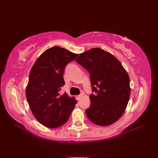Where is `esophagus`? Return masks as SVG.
<instances>
[{"label": "esophagus", "mask_w": 158, "mask_h": 158, "mask_svg": "<svg viewBox=\"0 0 158 158\" xmlns=\"http://www.w3.org/2000/svg\"><path fill=\"white\" fill-rule=\"evenodd\" d=\"M83 96V93H81V94H80V95H79L78 96H77V100H81V99L82 98Z\"/></svg>", "instance_id": "1"}]
</instances>
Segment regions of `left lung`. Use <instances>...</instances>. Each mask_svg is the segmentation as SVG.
I'll list each match as a JSON object with an SVG mask.
<instances>
[{
	"label": "left lung",
	"mask_w": 158,
	"mask_h": 158,
	"mask_svg": "<svg viewBox=\"0 0 158 158\" xmlns=\"http://www.w3.org/2000/svg\"><path fill=\"white\" fill-rule=\"evenodd\" d=\"M75 61L89 73L95 92L85 110L88 119L98 126L111 125L122 116L129 101L128 74L115 56L100 48L80 53Z\"/></svg>",
	"instance_id": "left-lung-1"
}]
</instances>
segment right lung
<instances>
[{
  "label": "right lung",
  "mask_w": 158,
  "mask_h": 158,
  "mask_svg": "<svg viewBox=\"0 0 158 158\" xmlns=\"http://www.w3.org/2000/svg\"><path fill=\"white\" fill-rule=\"evenodd\" d=\"M78 54L58 46L47 49L36 60L30 72L26 89L27 101L35 118L49 128L58 127L68 121L77 100L65 92L66 65Z\"/></svg>",
  "instance_id": "right-lung-1"
}]
</instances>
